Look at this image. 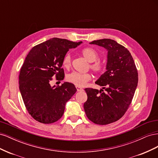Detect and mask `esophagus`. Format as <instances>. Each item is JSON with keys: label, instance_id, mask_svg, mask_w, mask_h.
I'll use <instances>...</instances> for the list:
<instances>
[{"label": "esophagus", "instance_id": "esophagus-1", "mask_svg": "<svg viewBox=\"0 0 158 158\" xmlns=\"http://www.w3.org/2000/svg\"><path fill=\"white\" fill-rule=\"evenodd\" d=\"M76 88L77 89V92H82V91H83V89L79 86H76Z\"/></svg>", "mask_w": 158, "mask_h": 158}]
</instances>
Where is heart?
Here are the masks:
<instances>
[{
    "instance_id": "b5f03b06",
    "label": "heart",
    "mask_w": 158,
    "mask_h": 158,
    "mask_svg": "<svg viewBox=\"0 0 158 158\" xmlns=\"http://www.w3.org/2000/svg\"><path fill=\"white\" fill-rule=\"evenodd\" d=\"M81 53L87 61L90 63L89 68L95 73H99L104 69L103 64L98 60L99 55L95 49L88 47V48L82 49ZM71 55L69 52H67L63 57V65L64 68L69 69L71 66ZM66 79L67 82L74 84L76 86L83 87L92 79V75L89 73H79L76 72H73L66 76Z\"/></svg>"
}]
</instances>
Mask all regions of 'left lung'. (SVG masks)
Segmentation results:
<instances>
[{"label":"left lung","mask_w":158,"mask_h":158,"mask_svg":"<svg viewBox=\"0 0 158 158\" xmlns=\"http://www.w3.org/2000/svg\"><path fill=\"white\" fill-rule=\"evenodd\" d=\"M89 44L107 51L106 72L95 82L106 92L85 88L88 99L84 109L91 121L107 125L121 118L130 106L137 87L138 71L131 52L114 40L102 39Z\"/></svg>","instance_id":"left-lung-1"}]
</instances>
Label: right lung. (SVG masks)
<instances>
[{
    "label": "right lung",
    "mask_w": 158,
    "mask_h": 158,
    "mask_svg": "<svg viewBox=\"0 0 158 158\" xmlns=\"http://www.w3.org/2000/svg\"><path fill=\"white\" fill-rule=\"evenodd\" d=\"M82 43L54 37L33 47L26 57L19 75V88L28 113L38 122L58 121L66 103L77 90L72 83L51 86L50 81L55 75L58 80L64 79L63 57Z\"/></svg>",
    "instance_id": "obj_1"
}]
</instances>
